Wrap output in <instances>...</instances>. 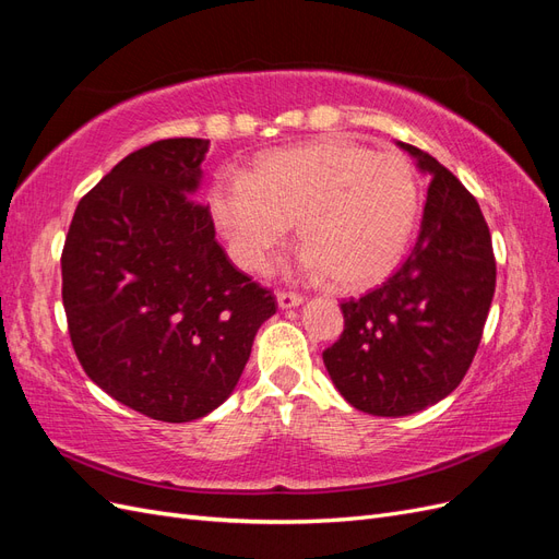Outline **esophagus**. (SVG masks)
Returning a JSON list of instances; mask_svg holds the SVG:
<instances>
[{"label": "esophagus", "instance_id": "obj_1", "mask_svg": "<svg viewBox=\"0 0 559 559\" xmlns=\"http://www.w3.org/2000/svg\"><path fill=\"white\" fill-rule=\"evenodd\" d=\"M302 302V296L300 294H294V292H277V306L282 308V310H286V308H296V306H300Z\"/></svg>", "mask_w": 559, "mask_h": 559}]
</instances>
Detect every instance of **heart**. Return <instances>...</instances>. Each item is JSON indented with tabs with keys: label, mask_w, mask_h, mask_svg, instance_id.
<instances>
[{
	"label": "heart",
	"mask_w": 559,
	"mask_h": 559,
	"mask_svg": "<svg viewBox=\"0 0 559 559\" xmlns=\"http://www.w3.org/2000/svg\"><path fill=\"white\" fill-rule=\"evenodd\" d=\"M212 210L242 267L263 270L289 224H298L308 273L359 292L403 259L419 186L405 156L329 138L277 148L253 163L247 179L216 183Z\"/></svg>",
	"instance_id": "1"
}]
</instances>
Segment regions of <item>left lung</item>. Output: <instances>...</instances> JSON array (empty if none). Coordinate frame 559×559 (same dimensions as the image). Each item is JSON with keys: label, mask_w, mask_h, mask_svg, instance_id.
<instances>
[{"label": "left lung", "mask_w": 559, "mask_h": 559, "mask_svg": "<svg viewBox=\"0 0 559 559\" xmlns=\"http://www.w3.org/2000/svg\"><path fill=\"white\" fill-rule=\"evenodd\" d=\"M399 146L429 175L415 247L378 289L341 302L345 329L321 354L345 401L378 417L425 411L460 386L497 282L478 200L427 151Z\"/></svg>", "instance_id": "obj_1"}]
</instances>
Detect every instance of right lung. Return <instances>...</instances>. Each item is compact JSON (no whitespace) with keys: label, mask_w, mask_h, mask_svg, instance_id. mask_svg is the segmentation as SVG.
<instances>
[{"label":"right lung","mask_w":559,"mask_h":559,"mask_svg":"<svg viewBox=\"0 0 559 559\" xmlns=\"http://www.w3.org/2000/svg\"><path fill=\"white\" fill-rule=\"evenodd\" d=\"M210 140L132 151L83 195L62 247V306L86 376L128 408L191 421L238 384L273 292L235 267L193 200Z\"/></svg>","instance_id":"obj_1"}]
</instances>
